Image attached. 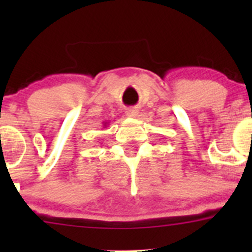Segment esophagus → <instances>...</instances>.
I'll return each instance as SVG.
<instances>
[{"instance_id": "34e87169", "label": "esophagus", "mask_w": 252, "mask_h": 252, "mask_svg": "<svg viewBox=\"0 0 252 252\" xmlns=\"http://www.w3.org/2000/svg\"><path fill=\"white\" fill-rule=\"evenodd\" d=\"M139 108H136V107H130V108H128V110L126 111V117H130V118H135V117H138V114H139Z\"/></svg>"}]
</instances>
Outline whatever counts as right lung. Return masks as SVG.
I'll return each mask as SVG.
<instances>
[{"label":"right lung","mask_w":252,"mask_h":252,"mask_svg":"<svg viewBox=\"0 0 252 252\" xmlns=\"http://www.w3.org/2000/svg\"><path fill=\"white\" fill-rule=\"evenodd\" d=\"M108 123H110V122H103V126H105V128H106V126H107V124Z\"/></svg>","instance_id":"add662e5"}]
</instances>
